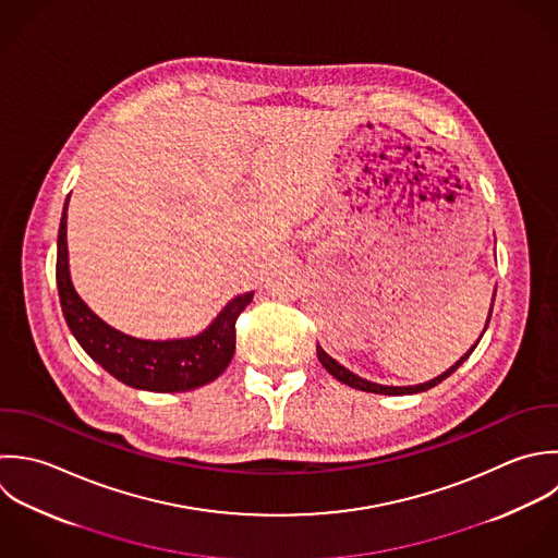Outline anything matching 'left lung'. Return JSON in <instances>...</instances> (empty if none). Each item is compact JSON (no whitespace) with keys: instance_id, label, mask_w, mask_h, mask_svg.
<instances>
[{"instance_id":"1","label":"left lung","mask_w":558,"mask_h":558,"mask_svg":"<svg viewBox=\"0 0 558 558\" xmlns=\"http://www.w3.org/2000/svg\"><path fill=\"white\" fill-rule=\"evenodd\" d=\"M492 311H494V306H492ZM492 311H489V317H487V326H489V319H492ZM487 326H485V330H487ZM483 335H485V332H483ZM483 335H481V337H483ZM478 341H481V339H478ZM478 341H476V343L470 348V352L463 354L448 372H444L441 376H437V378H433V380H428V383H424V385H415V387H387V385L369 383V380H365V378L352 374V372L345 369L343 365H339V363H337L330 354H326L319 345H317V356H319V363L326 367V372H328L330 376H335L339 383H343V385H348V387H352V389H361V391H367V393H380V396H411V393L428 391V389L437 387L439 383H444L450 374H454V372L470 359V354L474 352V348L478 345Z\"/></svg>"}]
</instances>
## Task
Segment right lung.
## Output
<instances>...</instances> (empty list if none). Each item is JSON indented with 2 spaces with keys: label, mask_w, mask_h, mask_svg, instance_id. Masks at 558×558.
<instances>
[{
  "label": "right lung",
  "mask_w": 558,
  "mask_h": 558,
  "mask_svg": "<svg viewBox=\"0 0 558 558\" xmlns=\"http://www.w3.org/2000/svg\"><path fill=\"white\" fill-rule=\"evenodd\" d=\"M66 204L69 199L58 230L56 284L62 315L82 350L119 383L143 391H191L221 376L234 354L236 317L252 302L254 291L230 300L215 322L195 337L147 341L123 335L101 322L73 289L66 256Z\"/></svg>",
  "instance_id": "1"
}]
</instances>
